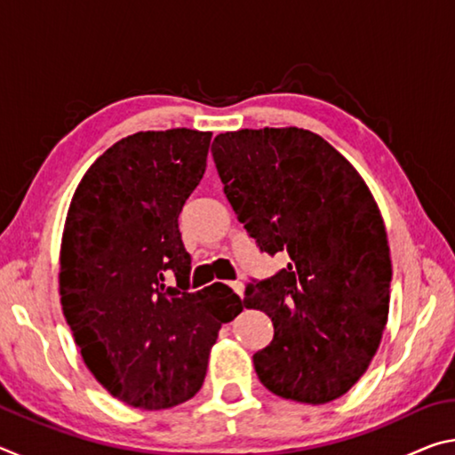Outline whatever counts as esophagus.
Returning <instances> with one entry per match:
<instances>
[{
    "instance_id": "1",
    "label": "esophagus",
    "mask_w": 455,
    "mask_h": 455,
    "mask_svg": "<svg viewBox=\"0 0 455 455\" xmlns=\"http://www.w3.org/2000/svg\"><path fill=\"white\" fill-rule=\"evenodd\" d=\"M230 284V289H233L238 297H243V291H244V284L241 283V281H233V283H228Z\"/></svg>"
}]
</instances>
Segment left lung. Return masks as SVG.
<instances>
[{"label": "left lung", "mask_w": 455, "mask_h": 455, "mask_svg": "<svg viewBox=\"0 0 455 455\" xmlns=\"http://www.w3.org/2000/svg\"><path fill=\"white\" fill-rule=\"evenodd\" d=\"M212 158L230 206L260 251L289 265L249 283L243 305L273 321L252 355L275 395L327 403L355 385L389 315L391 257L371 190L343 154L309 130L219 134Z\"/></svg>", "instance_id": "8db88e82"}]
</instances>
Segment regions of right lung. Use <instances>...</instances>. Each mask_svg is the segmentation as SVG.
<instances>
[{"mask_svg":"<svg viewBox=\"0 0 455 455\" xmlns=\"http://www.w3.org/2000/svg\"><path fill=\"white\" fill-rule=\"evenodd\" d=\"M211 136L172 128L122 138L88 168L68 209L61 311L92 375L138 410L195 397L222 323L243 311L222 283L188 291L179 214L203 179Z\"/></svg>","mask_w":455,"mask_h":455,"instance_id":"obj_1","label":"right lung"}]
</instances>
